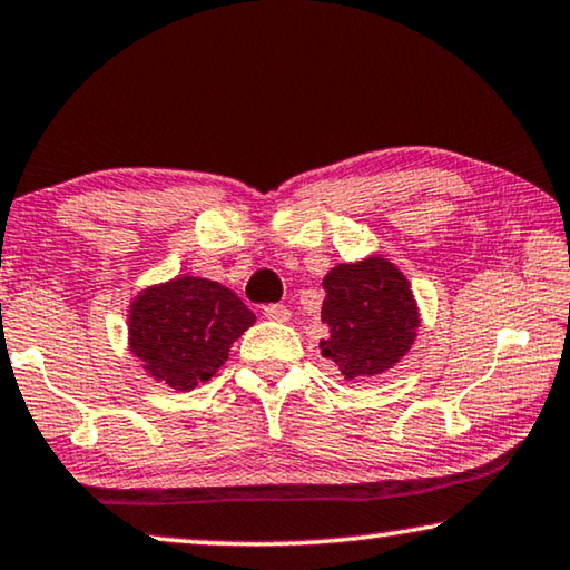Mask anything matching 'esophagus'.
Returning a JSON list of instances; mask_svg holds the SVG:
<instances>
[{
	"label": "esophagus",
	"mask_w": 570,
	"mask_h": 570,
	"mask_svg": "<svg viewBox=\"0 0 570 570\" xmlns=\"http://www.w3.org/2000/svg\"><path fill=\"white\" fill-rule=\"evenodd\" d=\"M263 315L268 320H274V323H286L288 317H292V312H288L284 304H268L266 309H263Z\"/></svg>",
	"instance_id": "esophagus-1"
}]
</instances>
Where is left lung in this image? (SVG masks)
Masks as SVG:
<instances>
[{
    "instance_id": "obj_1",
    "label": "left lung",
    "mask_w": 570,
    "mask_h": 570,
    "mask_svg": "<svg viewBox=\"0 0 570 570\" xmlns=\"http://www.w3.org/2000/svg\"><path fill=\"white\" fill-rule=\"evenodd\" d=\"M323 323L327 338L320 354L346 380H372L407 356L419 338L421 309L411 282L384 255L338 263L323 278Z\"/></svg>"
}]
</instances>
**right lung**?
<instances>
[{"mask_svg":"<svg viewBox=\"0 0 570 570\" xmlns=\"http://www.w3.org/2000/svg\"><path fill=\"white\" fill-rule=\"evenodd\" d=\"M255 315L245 302L202 276H175L144 286L128 304V351L151 380L190 392L229 358V348Z\"/></svg>","mask_w":570,"mask_h":570,"instance_id":"right-lung-1","label":"right lung"}]
</instances>
